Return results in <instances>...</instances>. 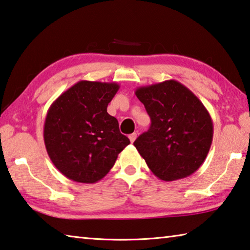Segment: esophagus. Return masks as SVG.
<instances>
[{
	"label": "esophagus",
	"instance_id": "34e87169",
	"mask_svg": "<svg viewBox=\"0 0 250 250\" xmlns=\"http://www.w3.org/2000/svg\"><path fill=\"white\" fill-rule=\"evenodd\" d=\"M129 139H130L131 143H133V142L135 141V139H137V133H132V134H130V135H129Z\"/></svg>",
	"mask_w": 250,
	"mask_h": 250
}]
</instances>
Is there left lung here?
<instances>
[{"label":"left lung","instance_id":"8db88e82","mask_svg":"<svg viewBox=\"0 0 250 250\" xmlns=\"http://www.w3.org/2000/svg\"><path fill=\"white\" fill-rule=\"evenodd\" d=\"M135 96L145 104L151 126L134 141L151 172L176 181L196 172L213 141V121L202 101L174 79L142 86Z\"/></svg>","mask_w":250,"mask_h":250}]
</instances>
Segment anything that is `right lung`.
I'll list each match as a JSON object with an SVG mask.
<instances>
[{
    "label": "right lung",
    "instance_id": "obj_1",
    "mask_svg": "<svg viewBox=\"0 0 250 250\" xmlns=\"http://www.w3.org/2000/svg\"><path fill=\"white\" fill-rule=\"evenodd\" d=\"M117 83L80 80L50 104L44 124L49 159L67 179L96 183L115 166L130 140L107 112Z\"/></svg>",
    "mask_w": 250,
    "mask_h": 250
}]
</instances>
